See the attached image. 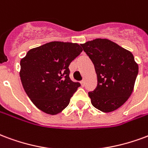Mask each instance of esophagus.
<instances>
[{
    "label": "esophagus",
    "instance_id": "34e87169",
    "mask_svg": "<svg viewBox=\"0 0 148 148\" xmlns=\"http://www.w3.org/2000/svg\"><path fill=\"white\" fill-rule=\"evenodd\" d=\"M81 85H82V86H84V85H85V81H84V80H82V81L81 82Z\"/></svg>",
    "mask_w": 148,
    "mask_h": 148
}]
</instances>
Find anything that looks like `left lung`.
Instances as JSON below:
<instances>
[{
    "label": "left lung",
    "instance_id": "obj_1",
    "mask_svg": "<svg viewBox=\"0 0 148 148\" xmlns=\"http://www.w3.org/2000/svg\"><path fill=\"white\" fill-rule=\"evenodd\" d=\"M95 66L97 86L88 92L94 108L105 113L117 110L132 92L138 74L133 55L119 45L97 38L82 44Z\"/></svg>",
    "mask_w": 148,
    "mask_h": 148
}]
</instances>
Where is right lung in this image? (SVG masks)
Listing matches in <instances>:
<instances>
[{
	"label": "right lung",
	"instance_id": "obj_1",
	"mask_svg": "<svg viewBox=\"0 0 148 148\" xmlns=\"http://www.w3.org/2000/svg\"><path fill=\"white\" fill-rule=\"evenodd\" d=\"M82 52L77 43L52 41L30 49L22 59V85L38 109L54 115L68 106L81 86L69 77V65Z\"/></svg>",
	"mask_w": 148,
	"mask_h": 148
}]
</instances>
